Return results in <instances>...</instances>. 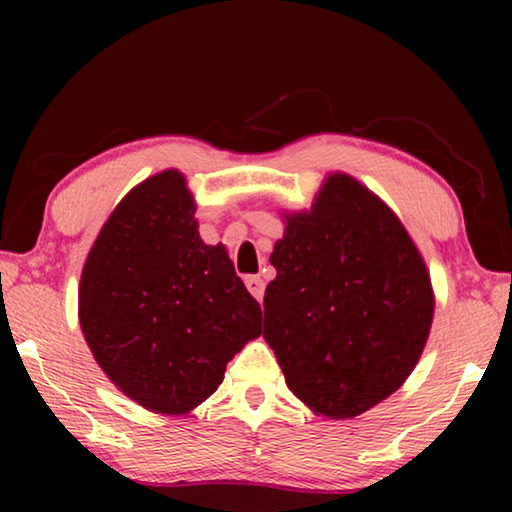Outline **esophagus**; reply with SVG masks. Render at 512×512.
Wrapping results in <instances>:
<instances>
[{"mask_svg": "<svg viewBox=\"0 0 512 512\" xmlns=\"http://www.w3.org/2000/svg\"><path fill=\"white\" fill-rule=\"evenodd\" d=\"M244 282H246L248 291L253 293V296H255L257 300H262V298H264V280H262V277H257V275H248Z\"/></svg>", "mask_w": 512, "mask_h": 512, "instance_id": "1", "label": "esophagus"}]
</instances>
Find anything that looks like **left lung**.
<instances>
[{
    "label": "left lung",
    "instance_id": "1",
    "mask_svg": "<svg viewBox=\"0 0 512 512\" xmlns=\"http://www.w3.org/2000/svg\"><path fill=\"white\" fill-rule=\"evenodd\" d=\"M271 264L264 339L298 400L345 420L404 384L429 339L433 291L391 207L332 173L311 210L289 216Z\"/></svg>",
    "mask_w": 512,
    "mask_h": 512
}]
</instances>
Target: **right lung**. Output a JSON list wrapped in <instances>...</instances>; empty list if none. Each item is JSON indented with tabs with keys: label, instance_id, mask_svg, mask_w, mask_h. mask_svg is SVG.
Wrapping results in <instances>:
<instances>
[{
	"label": "right lung",
	"instance_id": "right-lung-1",
	"mask_svg": "<svg viewBox=\"0 0 512 512\" xmlns=\"http://www.w3.org/2000/svg\"><path fill=\"white\" fill-rule=\"evenodd\" d=\"M185 176L155 173L124 196L85 259L79 320L121 393L183 415L210 397L225 366L262 334V309L223 246L198 237Z\"/></svg>",
	"mask_w": 512,
	"mask_h": 512
}]
</instances>
